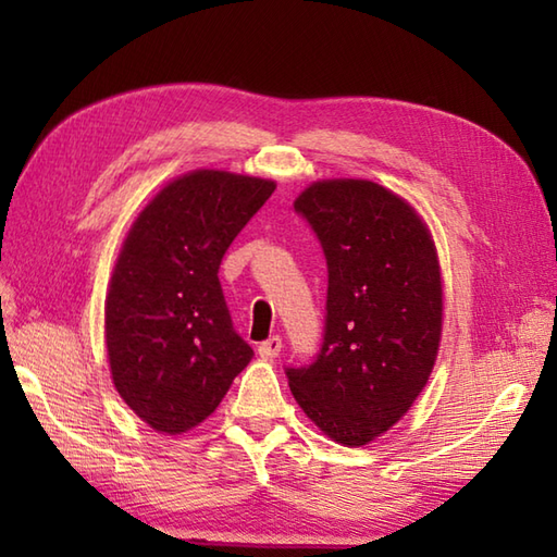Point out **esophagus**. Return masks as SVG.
I'll use <instances>...</instances> for the list:
<instances>
[{"label":"esophagus","mask_w":557,"mask_h":557,"mask_svg":"<svg viewBox=\"0 0 557 557\" xmlns=\"http://www.w3.org/2000/svg\"><path fill=\"white\" fill-rule=\"evenodd\" d=\"M280 351H282V337L280 335H270L265 342H260V345H258V354L263 359H275Z\"/></svg>","instance_id":"obj_1"}]
</instances>
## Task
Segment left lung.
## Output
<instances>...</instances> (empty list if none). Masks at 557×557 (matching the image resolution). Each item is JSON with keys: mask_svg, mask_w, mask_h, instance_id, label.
<instances>
[{"mask_svg": "<svg viewBox=\"0 0 557 557\" xmlns=\"http://www.w3.org/2000/svg\"><path fill=\"white\" fill-rule=\"evenodd\" d=\"M294 210L321 242L327 297L321 349L285 373L306 417L359 447L429 383L443 325L435 248L413 208L373 182H315Z\"/></svg>", "mask_w": 557, "mask_h": 557, "instance_id": "obj_1", "label": "left lung"}]
</instances>
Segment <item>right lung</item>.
Segmentation results:
<instances>
[{
  "label": "right lung",
  "mask_w": 557,
  "mask_h": 557,
  "mask_svg": "<svg viewBox=\"0 0 557 557\" xmlns=\"http://www.w3.org/2000/svg\"><path fill=\"white\" fill-rule=\"evenodd\" d=\"M275 182L200 170L140 212L104 304L114 387L140 419L184 433L208 419L253 359L234 330L220 263Z\"/></svg>",
  "instance_id": "right-lung-1"
}]
</instances>
